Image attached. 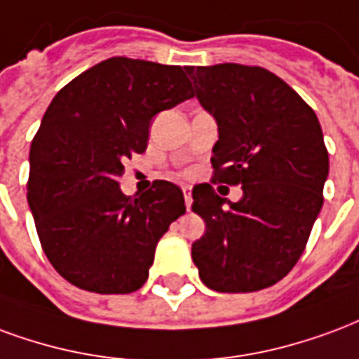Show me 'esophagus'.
Wrapping results in <instances>:
<instances>
[{
	"label": "esophagus",
	"mask_w": 359,
	"mask_h": 359,
	"mask_svg": "<svg viewBox=\"0 0 359 359\" xmlns=\"http://www.w3.org/2000/svg\"><path fill=\"white\" fill-rule=\"evenodd\" d=\"M183 197H185V206H187V210H189L191 203H193V197H191V187H189V185H183Z\"/></svg>",
	"instance_id": "esophagus-1"
}]
</instances>
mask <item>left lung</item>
<instances>
[{"instance_id": "8db88e82", "label": "left lung", "mask_w": 359, "mask_h": 359, "mask_svg": "<svg viewBox=\"0 0 359 359\" xmlns=\"http://www.w3.org/2000/svg\"><path fill=\"white\" fill-rule=\"evenodd\" d=\"M203 109L216 118L212 182L241 185L237 203L210 183L193 187L206 231L191 247L203 283L252 292L294 268L323 205L329 154L316 112L279 76L224 62L185 67Z\"/></svg>"}]
</instances>
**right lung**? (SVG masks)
Instances as JSON below:
<instances>
[{"label": "right lung", "instance_id": "add662e5", "mask_svg": "<svg viewBox=\"0 0 359 359\" xmlns=\"http://www.w3.org/2000/svg\"><path fill=\"white\" fill-rule=\"evenodd\" d=\"M195 95L185 69L112 57L67 83L30 147L28 205L41 248L69 283L99 294L147 281L156 243L185 214L182 189L156 180L126 197V158L147 149L154 114Z\"/></svg>", "mask_w": 359, "mask_h": 359}]
</instances>
